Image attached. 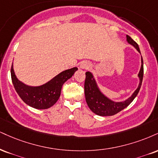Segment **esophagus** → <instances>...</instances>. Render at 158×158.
<instances>
[{"mask_svg": "<svg viewBox=\"0 0 158 158\" xmlns=\"http://www.w3.org/2000/svg\"><path fill=\"white\" fill-rule=\"evenodd\" d=\"M89 68H90V64H89L87 61H83V62H81V63L79 64V68H80V69H88Z\"/></svg>", "mask_w": 158, "mask_h": 158, "instance_id": "esophagus-1", "label": "esophagus"}]
</instances>
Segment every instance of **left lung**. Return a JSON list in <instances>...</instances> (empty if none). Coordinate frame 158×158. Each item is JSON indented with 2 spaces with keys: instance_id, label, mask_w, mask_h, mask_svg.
I'll list each match as a JSON object with an SVG mask.
<instances>
[{
  "instance_id": "obj_1",
  "label": "left lung",
  "mask_w": 158,
  "mask_h": 158,
  "mask_svg": "<svg viewBox=\"0 0 158 158\" xmlns=\"http://www.w3.org/2000/svg\"><path fill=\"white\" fill-rule=\"evenodd\" d=\"M127 41L129 44L134 47L140 54L138 45L131 38L127 35ZM86 78L85 81V95L86 102L91 111L100 116H110L116 114L126 108L132 103L139 92L141 87L143 77V62L141 56V66L138 77L139 79V84L134 93L128 98L121 102H115L102 92L95 79L94 74L90 71L85 73Z\"/></svg>"
}]
</instances>
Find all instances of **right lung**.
I'll list each match as a JSON object with an SVG mask.
<instances>
[{
  "label": "right lung",
  "instance_id": "right-lung-1",
  "mask_svg": "<svg viewBox=\"0 0 158 158\" xmlns=\"http://www.w3.org/2000/svg\"><path fill=\"white\" fill-rule=\"evenodd\" d=\"M77 70V68H73L62 71L51 80L39 86H31L19 80L15 75L13 64L11 76L15 90L25 103L35 109L45 110L56 104L60 96L62 85L71 79Z\"/></svg>",
  "mask_w": 158,
  "mask_h": 158
}]
</instances>
